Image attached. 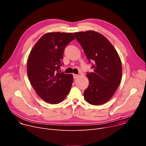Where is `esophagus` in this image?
<instances>
[{
	"label": "esophagus",
	"instance_id": "obj_1",
	"mask_svg": "<svg viewBox=\"0 0 146 146\" xmlns=\"http://www.w3.org/2000/svg\"><path fill=\"white\" fill-rule=\"evenodd\" d=\"M73 78H77L79 76L78 74H73Z\"/></svg>",
	"mask_w": 146,
	"mask_h": 146
}]
</instances>
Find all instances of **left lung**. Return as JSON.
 Segmentation results:
<instances>
[{
  "label": "left lung",
  "instance_id": "obj_1",
  "mask_svg": "<svg viewBox=\"0 0 146 146\" xmlns=\"http://www.w3.org/2000/svg\"><path fill=\"white\" fill-rule=\"evenodd\" d=\"M84 50L93 71L88 73L89 85L85 90L86 100L100 105L109 100L117 91L122 78V64L114 46L102 34L94 31L73 33Z\"/></svg>",
  "mask_w": 146,
  "mask_h": 146
}]
</instances>
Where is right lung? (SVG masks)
Segmentation results:
<instances>
[{"mask_svg":"<svg viewBox=\"0 0 146 146\" xmlns=\"http://www.w3.org/2000/svg\"><path fill=\"white\" fill-rule=\"evenodd\" d=\"M74 38L71 33H47L37 41L29 55V80L38 96L47 103H60L71 89L73 75L59 70L63 64L64 50Z\"/></svg>","mask_w":146,"mask_h":146,"instance_id":"1","label":"right lung"}]
</instances>
